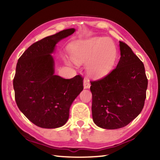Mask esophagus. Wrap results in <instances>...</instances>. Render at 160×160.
I'll return each mask as SVG.
<instances>
[{"mask_svg":"<svg viewBox=\"0 0 160 160\" xmlns=\"http://www.w3.org/2000/svg\"><path fill=\"white\" fill-rule=\"evenodd\" d=\"M83 86H84V89H89L91 87V84L89 81L87 80H84L83 82Z\"/></svg>","mask_w":160,"mask_h":160,"instance_id":"obj_1","label":"esophagus"}]
</instances>
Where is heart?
I'll use <instances>...</instances> for the list:
<instances>
[{
    "instance_id": "b5f03b06",
    "label": "heart",
    "mask_w": 160,
    "mask_h": 160,
    "mask_svg": "<svg viewBox=\"0 0 160 160\" xmlns=\"http://www.w3.org/2000/svg\"><path fill=\"white\" fill-rule=\"evenodd\" d=\"M69 52L76 64L87 62V72L93 79H100L109 73L118 58L114 42L104 37L77 40L69 46Z\"/></svg>"
}]
</instances>
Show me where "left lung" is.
Returning a JSON list of instances; mask_svg holds the SVG:
<instances>
[{
  "label": "left lung",
  "mask_w": 160,
  "mask_h": 160,
  "mask_svg": "<svg viewBox=\"0 0 160 160\" xmlns=\"http://www.w3.org/2000/svg\"><path fill=\"white\" fill-rule=\"evenodd\" d=\"M120 49L116 68L91 82L93 120L105 129L128 124L141 113L146 99L148 80L143 62L126 43L120 41Z\"/></svg>",
  "instance_id": "8db88e82"
}]
</instances>
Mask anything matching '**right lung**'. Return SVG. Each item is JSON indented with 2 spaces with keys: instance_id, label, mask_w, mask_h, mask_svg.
I'll return each mask as SVG.
<instances>
[{
  "instance_id": "add662e5",
  "label": "right lung",
  "mask_w": 160,
  "mask_h": 160,
  "mask_svg": "<svg viewBox=\"0 0 160 160\" xmlns=\"http://www.w3.org/2000/svg\"><path fill=\"white\" fill-rule=\"evenodd\" d=\"M75 31L64 29L33 43L17 62L13 80L16 102L26 118L39 127L56 128L65 124L71 104L83 90L80 75L64 79L54 74L52 53L60 40Z\"/></svg>"
}]
</instances>
